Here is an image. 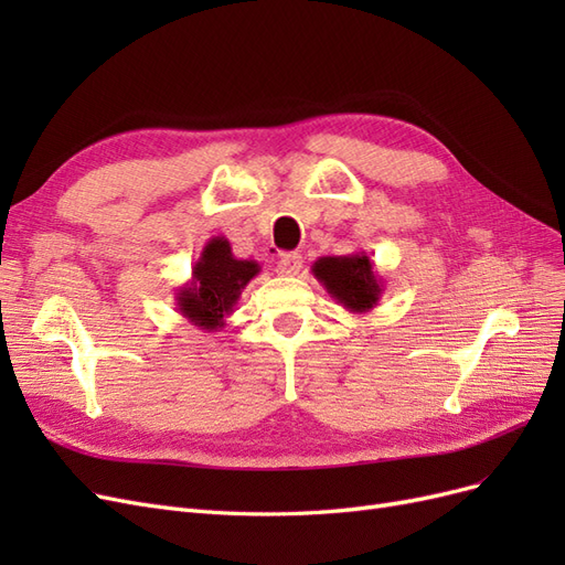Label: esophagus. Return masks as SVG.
I'll list each match as a JSON object with an SVG mask.
<instances>
[{
  "label": "esophagus",
  "instance_id": "34e87169",
  "mask_svg": "<svg viewBox=\"0 0 565 565\" xmlns=\"http://www.w3.org/2000/svg\"><path fill=\"white\" fill-rule=\"evenodd\" d=\"M301 266H303L301 254H297V252H287V254H282V256H280V262H278V273H280V276H297V273L301 270Z\"/></svg>",
  "mask_w": 565,
  "mask_h": 565
}]
</instances>
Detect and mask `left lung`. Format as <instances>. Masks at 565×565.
Here are the masks:
<instances>
[{
    "label": "left lung",
    "instance_id": "1",
    "mask_svg": "<svg viewBox=\"0 0 565 565\" xmlns=\"http://www.w3.org/2000/svg\"><path fill=\"white\" fill-rule=\"evenodd\" d=\"M311 270L318 282L328 289V295L344 306L349 313H367L382 299V276H377L374 262L365 252H353L347 256H320Z\"/></svg>",
    "mask_w": 565,
    "mask_h": 565
}]
</instances>
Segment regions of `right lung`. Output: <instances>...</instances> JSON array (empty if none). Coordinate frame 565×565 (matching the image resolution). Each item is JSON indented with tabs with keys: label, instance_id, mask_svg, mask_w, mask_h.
I'll use <instances>...</instances> for the list:
<instances>
[{
	"label": "right lung",
	"instance_id": "add662e5",
	"mask_svg": "<svg viewBox=\"0 0 565 565\" xmlns=\"http://www.w3.org/2000/svg\"><path fill=\"white\" fill-rule=\"evenodd\" d=\"M262 273L254 259H237L224 235L202 247L193 276L177 289V311L200 330H221L243 289Z\"/></svg>",
	"mask_w": 565,
	"mask_h": 565
}]
</instances>
